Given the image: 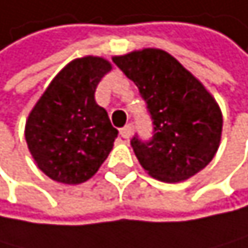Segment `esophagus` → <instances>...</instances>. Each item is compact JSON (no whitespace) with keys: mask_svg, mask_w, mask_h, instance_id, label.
<instances>
[{"mask_svg":"<svg viewBox=\"0 0 248 248\" xmlns=\"http://www.w3.org/2000/svg\"><path fill=\"white\" fill-rule=\"evenodd\" d=\"M131 134H133V126L131 125H126V126H123L122 129H120V136L123 137V139H128L131 137Z\"/></svg>","mask_w":248,"mask_h":248,"instance_id":"esophagus-1","label":"esophagus"}]
</instances>
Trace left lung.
<instances>
[{
    "mask_svg": "<svg viewBox=\"0 0 248 248\" xmlns=\"http://www.w3.org/2000/svg\"><path fill=\"white\" fill-rule=\"evenodd\" d=\"M112 62L136 83L153 123L150 139H131L140 165L162 182L185 181L205 168L221 140L222 114L202 83L159 49Z\"/></svg>",
    "mask_w": 248,
    "mask_h": 248,
    "instance_id": "obj_1",
    "label": "left lung"
}]
</instances>
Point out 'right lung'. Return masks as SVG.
<instances>
[{
	"mask_svg": "<svg viewBox=\"0 0 248 248\" xmlns=\"http://www.w3.org/2000/svg\"><path fill=\"white\" fill-rule=\"evenodd\" d=\"M111 64L85 57L67 64L37 102L26 123V142L38 168L62 184L93 177L119 131L95 103V89Z\"/></svg>",
	"mask_w": 248,
	"mask_h": 248,
	"instance_id": "right-lung-1",
	"label": "right lung"
}]
</instances>
